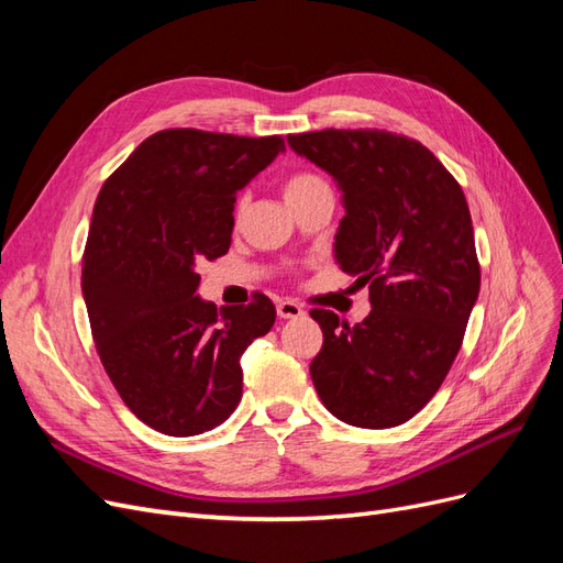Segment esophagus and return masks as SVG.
I'll return each instance as SVG.
<instances>
[{"label": "esophagus", "mask_w": 563, "mask_h": 563, "mask_svg": "<svg viewBox=\"0 0 563 563\" xmlns=\"http://www.w3.org/2000/svg\"><path fill=\"white\" fill-rule=\"evenodd\" d=\"M277 314H279V319H300L305 314V310L294 300H282L277 305Z\"/></svg>", "instance_id": "1"}]
</instances>
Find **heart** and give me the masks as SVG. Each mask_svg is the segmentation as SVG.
I'll return each instance as SVG.
<instances>
[{"label":"heart","mask_w":563,"mask_h":563,"mask_svg":"<svg viewBox=\"0 0 563 563\" xmlns=\"http://www.w3.org/2000/svg\"><path fill=\"white\" fill-rule=\"evenodd\" d=\"M319 187H327V183H323L317 174H310V172H302V174H296L286 180L284 185V197L291 199V197H300V195H308L312 190H319Z\"/></svg>","instance_id":"obj_1"}]
</instances>
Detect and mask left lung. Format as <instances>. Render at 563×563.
Instances as JSON below:
<instances>
[{
	"label": "left lung",
	"mask_w": 563,
	"mask_h": 563,
	"mask_svg": "<svg viewBox=\"0 0 563 563\" xmlns=\"http://www.w3.org/2000/svg\"><path fill=\"white\" fill-rule=\"evenodd\" d=\"M286 141L340 190L333 255L371 300L354 327L310 312L323 333L310 364L317 395L354 428H397L444 383L479 298L467 199L428 147L397 133L327 129Z\"/></svg>",
	"instance_id": "8db88e82"
}]
</instances>
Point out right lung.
<instances>
[{"mask_svg": "<svg viewBox=\"0 0 563 563\" xmlns=\"http://www.w3.org/2000/svg\"><path fill=\"white\" fill-rule=\"evenodd\" d=\"M286 147L168 129L135 147L100 190L84 251L81 294L119 397L168 437L225 422L242 399V354L275 323V305L197 296V263L225 255L236 192Z\"/></svg>", "mask_w": 563, "mask_h": 563, "instance_id": "add662e5", "label": "right lung"}]
</instances>
